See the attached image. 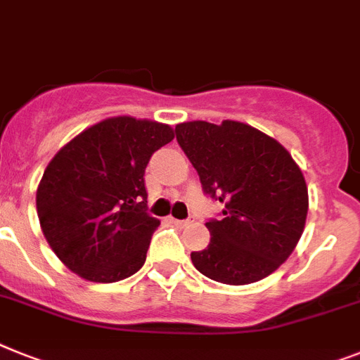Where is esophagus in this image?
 Wrapping results in <instances>:
<instances>
[{
    "label": "esophagus",
    "mask_w": 360,
    "mask_h": 360,
    "mask_svg": "<svg viewBox=\"0 0 360 360\" xmlns=\"http://www.w3.org/2000/svg\"><path fill=\"white\" fill-rule=\"evenodd\" d=\"M171 221L174 222V224H176V226H180V228H184V226H187V224H189V219H171Z\"/></svg>",
    "instance_id": "obj_1"
}]
</instances>
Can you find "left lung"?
I'll use <instances>...</instances> for the list:
<instances>
[{
  "label": "left lung",
  "instance_id": "obj_1",
  "mask_svg": "<svg viewBox=\"0 0 360 360\" xmlns=\"http://www.w3.org/2000/svg\"><path fill=\"white\" fill-rule=\"evenodd\" d=\"M174 132L204 193L224 206L206 222L207 248L191 252L195 269L226 285L272 274L292 254L307 217V186L292 156L239 121H189Z\"/></svg>",
  "mask_w": 360,
  "mask_h": 360
}]
</instances>
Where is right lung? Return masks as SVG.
Returning <instances> with one entry per match:
<instances>
[{
    "mask_svg": "<svg viewBox=\"0 0 360 360\" xmlns=\"http://www.w3.org/2000/svg\"><path fill=\"white\" fill-rule=\"evenodd\" d=\"M173 138L169 124L112 117L55 154L38 186L37 212L68 269L84 280L114 283L143 266L160 226L147 213L145 167Z\"/></svg>",
    "mask_w": 360,
    "mask_h": 360,
    "instance_id": "1",
    "label": "right lung"
}]
</instances>
